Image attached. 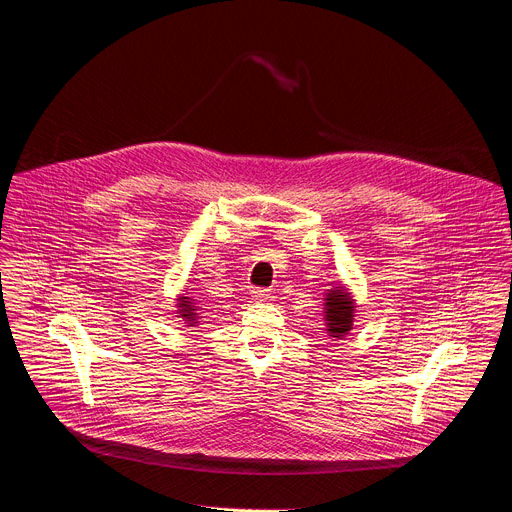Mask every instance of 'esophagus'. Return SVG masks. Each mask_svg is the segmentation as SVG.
Instances as JSON below:
<instances>
[{"instance_id":"34e87169","label":"esophagus","mask_w":512,"mask_h":512,"mask_svg":"<svg viewBox=\"0 0 512 512\" xmlns=\"http://www.w3.org/2000/svg\"><path fill=\"white\" fill-rule=\"evenodd\" d=\"M269 289H263V287H253L251 289V297L257 299V301H267L269 299Z\"/></svg>"}]
</instances>
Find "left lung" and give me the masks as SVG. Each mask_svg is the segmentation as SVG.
Returning <instances> with one entry per match:
<instances>
[{"instance_id": "obj_1", "label": "left lung", "mask_w": 512, "mask_h": 512, "mask_svg": "<svg viewBox=\"0 0 512 512\" xmlns=\"http://www.w3.org/2000/svg\"><path fill=\"white\" fill-rule=\"evenodd\" d=\"M325 327L327 333L331 337L342 339L354 325V313H356V305L354 299L350 295V291H346L344 287H333L327 289L325 293Z\"/></svg>"}]
</instances>
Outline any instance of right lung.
<instances>
[{
  "label": "right lung",
  "mask_w": 512,
  "mask_h": 512,
  "mask_svg": "<svg viewBox=\"0 0 512 512\" xmlns=\"http://www.w3.org/2000/svg\"><path fill=\"white\" fill-rule=\"evenodd\" d=\"M177 313H181L179 317H183L187 323H191V325H195V323H199L197 319H199V309H197V305H195V299H191V297H179V303H177Z\"/></svg>",
  "instance_id": "obj_1"
}]
</instances>
